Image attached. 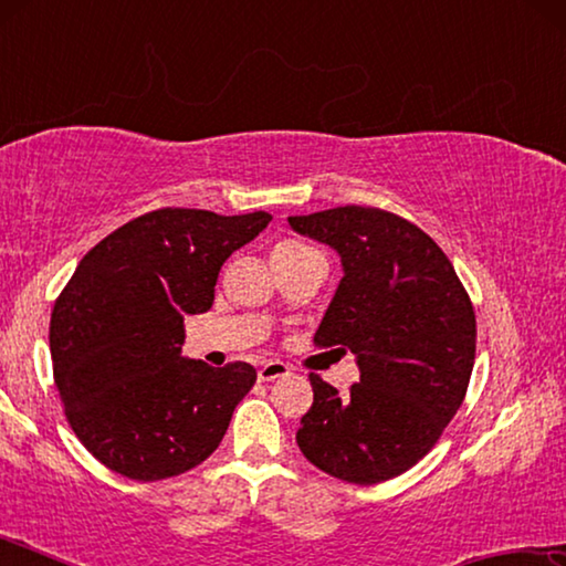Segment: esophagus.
Here are the masks:
<instances>
[{
  "instance_id": "34e87169",
  "label": "esophagus",
  "mask_w": 566,
  "mask_h": 566,
  "mask_svg": "<svg viewBox=\"0 0 566 566\" xmlns=\"http://www.w3.org/2000/svg\"><path fill=\"white\" fill-rule=\"evenodd\" d=\"M286 375H290V364H284V361H264L260 371H256L260 381H274L280 377H286Z\"/></svg>"
}]
</instances>
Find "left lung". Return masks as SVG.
<instances>
[{"mask_svg":"<svg viewBox=\"0 0 566 566\" xmlns=\"http://www.w3.org/2000/svg\"><path fill=\"white\" fill-rule=\"evenodd\" d=\"M296 234L329 244L344 276L314 342L349 349V395L310 375L314 401L296 429L302 454L352 484L415 467L462 407L476 319L452 262L429 234L385 209L337 207L290 217Z\"/></svg>","mask_w":566,"mask_h":566,"instance_id":"8db88e82","label":"left lung"}]
</instances>
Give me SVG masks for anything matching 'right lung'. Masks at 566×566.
I'll use <instances>...</instances> for the list:
<instances>
[{
	"label": "right lung",
	"mask_w": 566,
	"mask_h": 566,
	"mask_svg": "<svg viewBox=\"0 0 566 566\" xmlns=\"http://www.w3.org/2000/svg\"><path fill=\"white\" fill-rule=\"evenodd\" d=\"M272 214L157 209L90 249L54 304V385L74 434L137 482L185 474L222 442L256 381L247 361L181 357L185 319L214 302L222 264Z\"/></svg>",
	"instance_id": "1"
}]
</instances>
